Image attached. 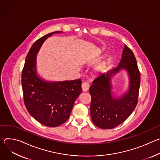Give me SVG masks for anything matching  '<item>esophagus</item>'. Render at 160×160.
Masks as SVG:
<instances>
[{
	"label": "esophagus",
	"mask_w": 160,
	"mask_h": 160,
	"mask_svg": "<svg viewBox=\"0 0 160 160\" xmlns=\"http://www.w3.org/2000/svg\"><path fill=\"white\" fill-rule=\"evenodd\" d=\"M81 87H82V92H87L88 90H89L90 85H89V84L87 83V82H83V83H82V84H81Z\"/></svg>",
	"instance_id": "34e87169"
}]
</instances>
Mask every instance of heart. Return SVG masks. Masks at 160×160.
<instances>
[{
	"instance_id": "b5f03b06",
	"label": "heart",
	"mask_w": 160,
	"mask_h": 160,
	"mask_svg": "<svg viewBox=\"0 0 160 160\" xmlns=\"http://www.w3.org/2000/svg\"><path fill=\"white\" fill-rule=\"evenodd\" d=\"M105 65H106L105 62H102V63L98 64L97 65H96L94 68V70L96 72L100 73V72H103V70L105 69Z\"/></svg>"
}]
</instances>
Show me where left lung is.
<instances>
[{"label": "left lung", "instance_id": "8db88e82", "mask_svg": "<svg viewBox=\"0 0 160 160\" xmlns=\"http://www.w3.org/2000/svg\"><path fill=\"white\" fill-rule=\"evenodd\" d=\"M121 69L128 72L129 88L125 93L116 98L113 94L111 80ZM140 82V74L133 52L125 45L118 67L101 74L90 88V114L94 125L102 129H112L125 121L136 108Z\"/></svg>", "mask_w": 160, "mask_h": 160}]
</instances>
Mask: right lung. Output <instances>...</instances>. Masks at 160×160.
I'll return each mask as SVG.
<instances>
[{"label": "right lung", "mask_w": 160, "mask_h": 160, "mask_svg": "<svg viewBox=\"0 0 160 160\" xmlns=\"http://www.w3.org/2000/svg\"><path fill=\"white\" fill-rule=\"evenodd\" d=\"M48 33L35 42L27 55L22 74L24 103L30 114L42 125L56 127L69 118L74 103L82 92L81 79L48 81L37 73V55Z\"/></svg>", "instance_id": "right-lung-1"}]
</instances>
